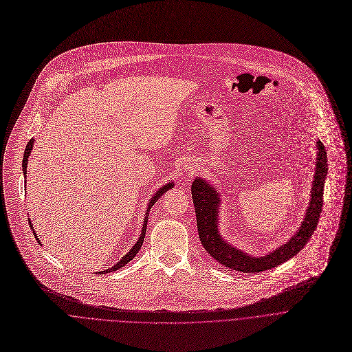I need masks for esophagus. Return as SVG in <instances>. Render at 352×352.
<instances>
[{"mask_svg":"<svg viewBox=\"0 0 352 352\" xmlns=\"http://www.w3.org/2000/svg\"><path fill=\"white\" fill-rule=\"evenodd\" d=\"M194 170H195V168H192V166H191V168H190V172H194Z\"/></svg>","mask_w":352,"mask_h":352,"instance_id":"34e87169","label":"esophagus"}]
</instances>
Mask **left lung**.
Returning a JSON list of instances; mask_svg holds the SVG:
<instances>
[{"mask_svg":"<svg viewBox=\"0 0 352 352\" xmlns=\"http://www.w3.org/2000/svg\"><path fill=\"white\" fill-rule=\"evenodd\" d=\"M326 158L324 146L322 142H318V160L312 195L301 228L285 245H280L273 252L259 258L247 255L245 252H241L240 250L223 241L221 233L218 232V206L221 204L218 192L202 179H195L191 186V195L194 201L198 236L205 251L221 265L243 273H259L283 263L297 255L312 237L320 218L323 208V188L327 175Z\"/></svg>","mask_w":352,"mask_h":352,"instance_id":"8db88e82","label":"left lung"}]
</instances>
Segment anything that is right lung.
<instances>
[{"label":"right lung","mask_w":352,"mask_h":352,"mask_svg":"<svg viewBox=\"0 0 352 352\" xmlns=\"http://www.w3.org/2000/svg\"><path fill=\"white\" fill-rule=\"evenodd\" d=\"M33 143H34V140L33 138H30V142L28 143V146H26V150H25V154H23V162H22V166H23V175H25V177H26V168H28V160H29V157H30V151H32V148H33ZM173 187V183H169V184H166V186H164L160 191H157V194L151 198V201L148 202V208H147V215H146V218H144V225H143V230H142V234H140V239L137 240V243L133 245V248L116 263V265H113L112 267H109V269H105V270H102V272H100V274H105V273H109V272H115V270H118V269H120L123 265H126L127 262H130L134 256H135V254L140 251V248H142V245H143V241H144V237H146V230H147V222H148V215H150V209H151V206L160 199V197H162V194L164 192H166L169 188H172ZM30 228L33 229V226H32V223H30ZM34 233V232H33ZM34 236H36V233H34ZM36 240L40 243V240L37 239V236H36Z\"/></svg>","instance_id":"1"}]
</instances>
